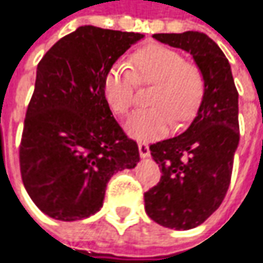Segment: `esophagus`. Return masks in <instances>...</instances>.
<instances>
[{
	"instance_id": "1",
	"label": "esophagus",
	"mask_w": 263,
	"mask_h": 263,
	"mask_svg": "<svg viewBox=\"0 0 263 263\" xmlns=\"http://www.w3.org/2000/svg\"><path fill=\"white\" fill-rule=\"evenodd\" d=\"M139 155L142 158H148L151 155V151H149V146L146 143H139Z\"/></svg>"
}]
</instances>
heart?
Returning a JSON list of instances; mask_svg holds the SVG:
<instances>
[{
  "label": "heart",
  "mask_w": 263,
  "mask_h": 263,
  "mask_svg": "<svg viewBox=\"0 0 263 263\" xmlns=\"http://www.w3.org/2000/svg\"><path fill=\"white\" fill-rule=\"evenodd\" d=\"M138 84H154L148 99L154 106L138 109L125 121V133L139 142H151L165 135L173 120L177 124L188 121L204 91L200 69L164 46L145 47L133 54L132 68L118 62L108 71L103 95L117 115H125L135 105Z\"/></svg>",
  "instance_id": "1"
}]
</instances>
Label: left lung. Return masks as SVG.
<instances>
[{
	"mask_svg": "<svg viewBox=\"0 0 263 263\" xmlns=\"http://www.w3.org/2000/svg\"><path fill=\"white\" fill-rule=\"evenodd\" d=\"M157 41L190 53L203 75L201 103L179 136L151 145L163 176L145 194V210L158 225L191 230L222 204L238 148V91L223 51L205 33H154Z\"/></svg>",
	"mask_w": 263,
	"mask_h": 263,
	"instance_id": "8db88e82",
	"label": "left lung"
}]
</instances>
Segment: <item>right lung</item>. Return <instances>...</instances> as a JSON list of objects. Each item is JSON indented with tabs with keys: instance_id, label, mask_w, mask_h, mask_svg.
<instances>
[{
	"instance_id": "add662e5",
	"label": "right lung",
	"mask_w": 263,
	"mask_h": 263,
	"mask_svg": "<svg viewBox=\"0 0 263 263\" xmlns=\"http://www.w3.org/2000/svg\"><path fill=\"white\" fill-rule=\"evenodd\" d=\"M143 36L84 25L38 63L19 154L23 185L47 216L72 222L98 213L109 179L138 165V145L114 118L103 81Z\"/></svg>"
}]
</instances>
